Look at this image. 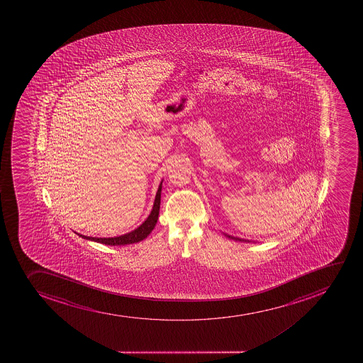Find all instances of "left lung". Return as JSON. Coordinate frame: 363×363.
I'll return each instance as SVG.
<instances>
[{"label":"left lung","mask_w":363,"mask_h":363,"mask_svg":"<svg viewBox=\"0 0 363 363\" xmlns=\"http://www.w3.org/2000/svg\"><path fill=\"white\" fill-rule=\"evenodd\" d=\"M228 238H232V239H235V240H240V241H242V240H241V239H239V238L230 237V235H228Z\"/></svg>","instance_id":"1"}]
</instances>
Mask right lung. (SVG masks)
<instances>
[{"instance_id": "obj_1", "label": "right lung", "mask_w": 363, "mask_h": 363, "mask_svg": "<svg viewBox=\"0 0 363 363\" xmlns=\"http://www.w3.org/2000/svg\"><path fill=\"white\" fill-rule=\"evenodd\" d=\"M161 191L162 182L160 184V187H158L157 194H156L154 207H152L150 216H147V219L138 228L133 230V232L116 238H92L85 237V235H80L79 234L80 237L87 239V240L97 241V242H101V244L110 245V246L135 244V242L143 240L150 234L151 230H154L155 225L157 223L160 203H161Z\"/></svg>"}]
</instances>
